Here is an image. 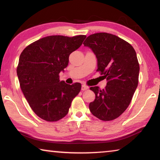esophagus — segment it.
<instances>
[{
    "mask_svg": "<svg viewBox=\"0 0 160 160\" xmlns=\"http://www.w3.org/2000/svg\"><path fill=\"white\" fill-rule=\"evenodd\" d=\"M88 89V87H87L86 85H82V91H85V90H87Z\"/></svg>",
    "mask_w": 160,
    "mask_h": 160,
    "instance_id": "esophagus-1",
    "label": "esophagus"
}]
</instances>
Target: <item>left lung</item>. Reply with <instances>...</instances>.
I'll list each match as a JSON object with an SVG mask.
<instances>
[{
	"label": "left lung",
	"mask_w": 160,
	"mask_h": 160,
	"mask_svg": "<svg viewBox=\"0 0 160 160\" xmlns=\"http://www.w3.org/2000/svg\"><path fill=\"white\" fill-rule=\"evenodd\" d=\"M84 45L96 55L97 71L108 82L102 90L90 88L95 94L90 112L102 120H114L128 107L137 88L139 64L135 50L126 41L105 32L91 34Z\"/></svg>",
	"instance_id": "left-lung-1"
}]
</instances>
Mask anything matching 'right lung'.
<instances>
[{
	"label": "right lung",
	"instance_id": "add662e5",
	"mask_svg": "<svg viewBox=\"0 0 160 160\" xmlns=\"http://www.w3.org/2000/svg\"><path fill=\"white\" fill-rule=\"evenodd\" d=\"M86 35H53L43 38L21 53L17 69L20 87L34 113L47 121H57L68 114L73 99L79 93V83L60 82L59 73L68 64Z\"/></svg>",
	"mask_w": 160,
	"mask_h": 160
}]
</instances>
